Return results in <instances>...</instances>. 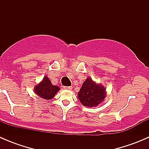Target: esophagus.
Listing matches in <instances>:
<instances>
[{"mask_svg": "<svg viewBox=\"0 0 149 149\" xmlns=\"http://www.w3.org/2000/svg\"><path fill=\"white\" fill-rule=\"evenodd\" d=\"M63 88L65 90H71L72 89V86H64Z\"/></svg>", "mask_w": 149, "mask_h": 149, "instance_id": "34e87169", "label": "esophagus"}]
</instances>
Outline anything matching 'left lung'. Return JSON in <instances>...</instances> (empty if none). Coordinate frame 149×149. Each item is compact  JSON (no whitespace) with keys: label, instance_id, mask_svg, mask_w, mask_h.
<instances>
[{"label":"left lung","instance_id":"1","mask_svg":"<svg viewBox=\"0 0 149 149\" xmlns=\"http://www.w3.org/2000/svg\"><path fill=\"white\" fill-rule=\"evenodd\" d=\"M79 100L85 107L98 106L106 97V88L101 84H96L91 78H87L78 94Z\"/></svg>","mask_w":149,"mask_h":149}]
</instances>
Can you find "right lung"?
Here are the masks:
<instances>
[{"label":"right lung","instance_id":"add662e5","mask_svg":"<svg viewBox=\"0 0 149 149\" xmlns=\"http://www.w3.org/2000/svg\"><path fill=\"white\" fill-rule=\"evenodd\" d=\"M34 92L37 95L44 100H51L55 97V94L60 90L59 86H54L51 83V81L45 76L42 81L34 86Z\"/></svg>","mask_w":149,"mask_h":149}]
</instances>
